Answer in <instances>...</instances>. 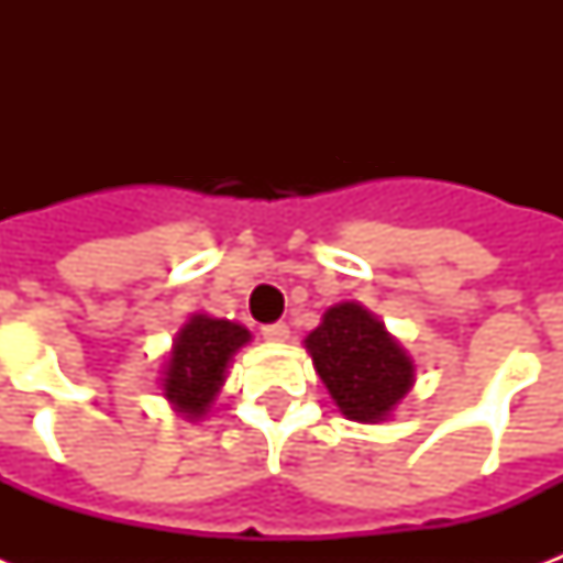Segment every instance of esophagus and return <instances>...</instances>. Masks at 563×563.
I'll list each match as a JSON object with an SVG mask.
<instances>
[{
    "label": "esophagus",
    "instance_id": "1",
    "mask_svg": "<svg viewBox=\"0 0 563 563\" xmlns=\"http://www.w3.org/2000/svg\"><path fill=\"white\" fill-rule=\"evenodd\" d=\"M263 335L268 339V342H286V339H289V324L277 321V324L263 327Z\"/></svg>",
    "mask_w": 563,
    "mask_h": 563
}]
</instances>
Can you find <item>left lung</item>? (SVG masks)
<instances>
[{
	"mask_svg": "<svg viewBox=\"0 0 563 563\" xmlns=\"http://www.w3.org/2000/svg\"><path fill=\"white\" fill-rule=\"evenodd\" d=\"M303 347L339 411L356 423L388 420L415 388V360L356 300L327 309Z\"/></svg>",
	"mask_w": 563,
	"mask_h": 563,
	"instance_id": "1",
	"label": "left lung"
}]
</instances>
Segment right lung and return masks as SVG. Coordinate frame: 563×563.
Masks as SVG:
<instances>
[{
	"instance_id": "1",
	"label": "right lung",
	"mask_w": 563,
	"mask_h": 563,
	"mask_svg": "<svg viewBox=\"0 0 563 563\" xmlns=\"http://www.w3.org/2000/svg\"><path fill=\"white\" fill-rule=\"evenodd\" d=\"M251 333L236 321L195 312L172 339V351L163 362L161 391L172 409L187 420H201L212 409L228 368Z\"/></svg>"
}]
</instances>
